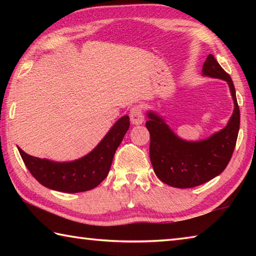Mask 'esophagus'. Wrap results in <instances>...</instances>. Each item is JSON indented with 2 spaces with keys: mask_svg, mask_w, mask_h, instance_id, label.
<instances>
[{
  "mask_svg": "<svg viewBox=\"0 0 256 256\" xmlns=\"http://www.w3.org/2000/svg\"><path fill=\"white\" fill-rule=\"evenodd\" d=\"M130 120H131L132 124L134 125H140L144 123V116L140 106H134L131 108V110H130Z\"/></svg>",
  "mask_w": 256,
  "mask_h": 256,
  "instance_id": "1",
  "label": "esophagus"
}]
</instances>
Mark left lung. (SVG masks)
Returning a JSON list of instances; mask_svg holds the SVG:
<instances>
[{
    "label": "left lung",
    "instance_id": "obj_1",
    "mask_svg": "<svg viewBox=\"0 0 256 256\" xmlns=\"http://www.w3.org/2000/svg\"><path fill=\"white\" fill-rule=\"evenodd\" d=\"M202 74L227 81L234 100V112L226 128L206 140L185 141L176 136L154 112H146V126L150 132V160L154 174L164 184L177 188H196L224 170L235 149L240 114L230 76L209 54Z\"/></svg>",
    "mask_w": 256,
    "mask_h": 256
}]
</instances>
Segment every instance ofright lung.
<instances>
[{
    "label": "right lung",
    "mask_w": 256,
    "mask_h": 256,
    "mask_svg": "<svg viewBox=\"0 0 256 256\" xmlns=\"http://www.w3.org/2000/svg\"><path fill=\"white\" fill-rule=\"evenodd\" d=\"M130 128L128 115L112 125L92 152L74 162H56L32 157L18 148L26 167L42 185L64 193L92 190L106 178L115 151Z\"/></svg>",
    "instance_id": "1"
}]
</instances>
